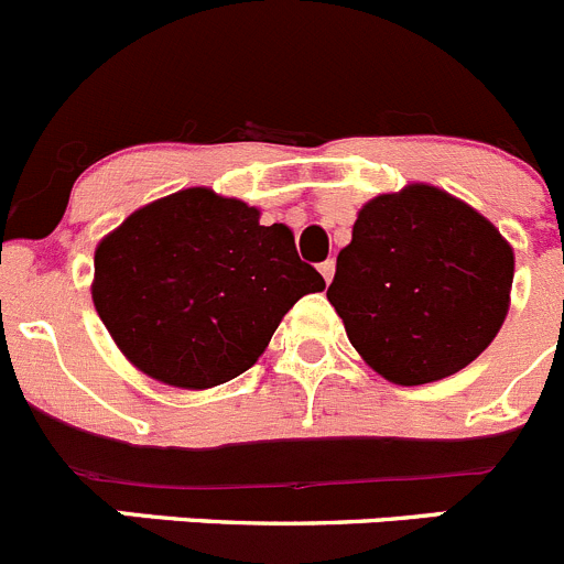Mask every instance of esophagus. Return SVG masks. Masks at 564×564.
<instances>
[{"label": "esophagus", "instance_id": "obj_1", "mask_svg": "<svg viewBox=\"0 0 564 564\" xmlns=\"http://www.w3.org/2000/svg\"><path fill=\"white\" fill-rule=\"evenodd\" d=\"M319 272H323L325 283H330V278H334V272H336V261H334V258L323 261V264H319Z\"/></svg>", "mask_w": 564, "mask_h": 564}]
</instances>
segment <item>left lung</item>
<instances>
[{
    "label": "left lung",
    "instance_id": "left-lung-1",
    "mask_svg": "<svg viewBox=\"0 0 564 564\" xmlns=\"http://www.w3.org/2000/svg\"><path fill=\"white\" fill-rule=\"evenodd\" d=\"M512 275V247L481 214L409 186L359 210L328 300L372 370L417 387L459 372L496 339Z\"/></svg>",
    "mask_w": 564,
    "mask_h": 564
}]
</instances>
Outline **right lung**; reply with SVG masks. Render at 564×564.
<instances>
[{
  "instance_id": "add662e5",
  "label": "right lung",
  "mask_w": 564,
  "mask_h": 564,
  "mask_svg": "<svg viewBox=\"0 0 564 564\" xmlns=\"http://www.w3.org/2000/svg\"><path fill=\"white\" fill-rule=\"evenodd\" d=\"M325 281L300 261L286 225L210 188L130 214L94 256V306L147 376L208 389L264 354L283 314Z\"/></svg>"
}]
</instances>
